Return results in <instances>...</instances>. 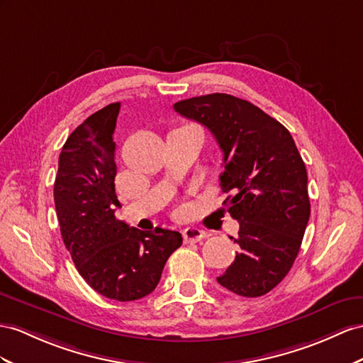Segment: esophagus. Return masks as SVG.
I'll return each instance as SVG.
<instances>
[{
	"mask_svg": "<svg viewBox=\"0 0 363 363\" xmlns=\"http://www.w3.org/2000/svg\"><path fill=\"white\" fill-rule=\"evenodd\" d=\"M206 233H203L202 230L199 228H194V227H189L182 231V238H184V242H199L201 239H203Z\"/></svg>",
	"mask_w": 363,
	"mask_h": 363,
	"instance_id": "esophagus-1",
	"label": "esophagus"
}]
</instances>
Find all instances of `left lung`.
I'll list each match as a JSON object with an SVG mask.
<instances>
[{
  "label": "left lung",
  "instance_id": "8db88e82",
  "mask_svg": "<svg viewBox=\"0 0 363 363\" xmlns=\"http://www.w3.org/2000/svg\"><path fill=\"white\" fill-rule=\"evenodd\" d=\"M181 116L207 127L224 153L220 189L239 222L235 262L218 277L231 293L259 297L282 281L310 219L305 164L290 132L252 102L211 93L176 102Z\"/></svg>",
  "mask_w": 363,
  "mask_h": 363
}]
</instances>
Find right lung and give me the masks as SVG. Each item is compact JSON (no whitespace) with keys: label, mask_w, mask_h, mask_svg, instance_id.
Returning <instances> with one entry per match:
<instances>
[{"label":"right lung","mask_w":363,"mask_h":363,"mask_svg":"<svg viewBox=\"0 0 363 363\" xmlns=\"http://www.w3.org/2000/svg\"><path fill=\"white\" fill-rule=\"evenodd\" d=\"M121 104L90 115L62 147L53 198L64 245L82 279L104 297L128 302L150 294L179 231H143L116 219L113 132Z\"/></svg>","instance_id":"1"}]
</instances>
